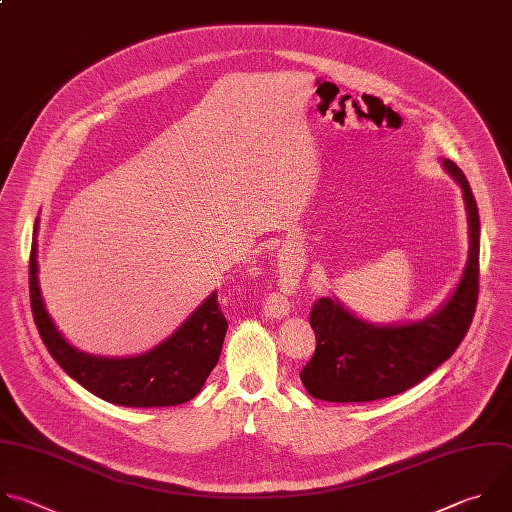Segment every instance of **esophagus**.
<instances>
[{
	"label": "esophagus",
	"instance_id": "esophagus-1",
	"mask_svg": "<svg viewBox=\"0 0 512 512\" xmlns=\"http://www.w3.org/2000/svg\"><path fill=\"white\" fill-rule=\"evenodd\" d=\"M273 307H275L279 313H287V311H289V301H287V297H283V295H275V299H273Z\"/></svg>",
	"mask_w": 512,
	"mask_h": 512
}]
</instances>
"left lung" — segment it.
I'll return each mask as SVG.
<instances>
[{
	"label": "left lung",
	"mask_w": 512,
	"mask_h": 512,
	"mask_svg": "<svg viewBox=\"0 0 512 512\" xmlns=\"http://www.w3.org/2000/svg\"><path fill=\"white\" fill-rule=\"evenodd\" d=\"M444 168L462 187L468 211L470 249L458 287L424 321L390 327L358 319L335 299H317L309 313L317 344L299 374L313 398L344 404L402 394L444 364L464 339L478 301L480 221L462 170L452 160H444Z\"/></svg>",
	"instance_id": "8db88e82"
}]
</instances>
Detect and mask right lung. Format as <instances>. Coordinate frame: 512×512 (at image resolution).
<instances>
[{"mask_svg":"<svg viewBox=\"0 0 512 512\" xmlns=\"http://www.w3.org/2000/svg\"><path fill=\"white\" fill-rule=\"evenodd\" d=\"M30 305L42 342L58 366L94 396L128 408L179 406L193 400L219 362L229 327L215 291L173 335L142 356L116 360L78 352L44 307L36 241L30 253Z\"/></svg>","mask_w":512,"mask_h":512,"instance_id":"add662e5","label":"right lung"}]
</instances>
